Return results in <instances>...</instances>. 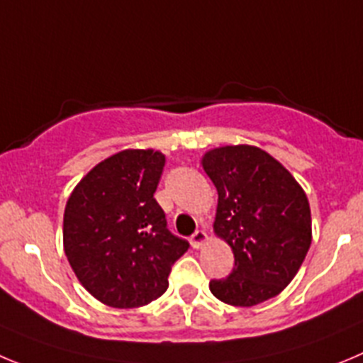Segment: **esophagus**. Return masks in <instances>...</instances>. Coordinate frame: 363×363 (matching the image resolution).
<instances>
[{
    "label": "esophagus",
    "instance_id": "obj_1",
    "mask_svg": "<svg viewBox=\"0 0 363 363\" xmlns=\"http://www.w3.org/2000/svg\"><path fill=\"white\" fill-rule=\"evenodd\" d=\"M189 242H191L193 249H201V247L204 245L206 242H208V233L202 231V229H199V231L193 233L191 240H189Z\"/></svg>",
    "mask_w": 363,
    "mask_h": 363
}]
</instances>
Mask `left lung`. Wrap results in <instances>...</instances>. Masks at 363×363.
<instances>
[{
	"mask_svg": "<svg viewBox=\"0 0 363 363\" xmlns=\"http://www.w3.org/2000/svg\"><path fill=\"white\" fill-rule=\"evenodd\" d=\"M218 191L215 233L231 245L235 269L211 279L216 299L254 306L294 279L311 243L310 204L281 162L249 145L209 150L202 159Z\"/></svg>",
	"mask_w": 363,
	"mask_h": 363,
	"instance_id": "8db88e82",
	"label": "left lung"
}]
</instances>
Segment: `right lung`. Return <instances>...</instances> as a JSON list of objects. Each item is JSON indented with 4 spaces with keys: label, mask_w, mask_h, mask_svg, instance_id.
Segmentation results:
<instances>
[{
    "label": "right lung",
    "mask_w": 363,
    "mask_h": 363,
    "mask_svg": "<svg viewBox=\"0 0 363 363\" xmlns=\"http://www.w3.org/2000/svg\"><path fill=\"white\" fill-rule=\"evenodd\" d=\"M162 168L161 152H118L67 199L64 252L84 289L107 306L138 308L157 299L188 250L154 199Z\"/></svg>",
    "instance_id": "right-lung-1"
}]
</instances>
